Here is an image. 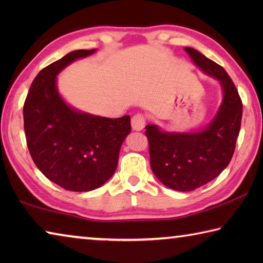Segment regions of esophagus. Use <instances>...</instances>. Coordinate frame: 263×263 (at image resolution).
<instances>
[{
    "instance_id": "esophagus-1",
    "label": "esophagus",
    "mask_w": 263,
    "mask_h": 263,
    "mask_svg": "<svg viewBox=\"0 0 263 263\" xmlns=\"http://www.w3.org/2000/svg\"><path fill=\"white\" fill-rule=\"evenodd\" d=\"M145 124H146V118L145 116L141 114L135 115L131 119V125L135 131H141L142 128L145 127Z\"/></svg>"
}]
</instances>
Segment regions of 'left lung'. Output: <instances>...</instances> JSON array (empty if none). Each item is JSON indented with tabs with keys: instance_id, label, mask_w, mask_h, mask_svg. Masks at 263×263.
I'll list each match as a JSON object with an SVG mask.
<instances>
[{
	"instance_id": "obj_1",
	"label": "left lung",
	"mask_w": 263,
	"mask_h": 263,
	"mask_svg": "<svg viewBox=\"0 0 263 263\" xmlns=\"http://www.w3.org/2000/svg\"><path fill=\"white\" fill-rule=\"evenodd\" d=\"M204 74L219 81L222 101L210 123L195 132H167L151 124L146 128L151 168L162 184L193 191L209 183L229 166L242 117V103L226 70L195 48L185 47Z\"/></svg>"
}]
</instances>
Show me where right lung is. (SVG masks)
Segmentation results:
<instances>
[{"mask_svg": "<svg viewBox=\"0 0 263 263\" xmlns=\"http://www.w3.org/2000/svg\"><path fill=\"white\" fill-rule=\"evenodd\" d=\"M96 50H77L42 69L26 96L23 117L26 144L35 166L48 180L70 191L100 188L115 174L130 116L106 118L68 105L57 77L75 60Z\"/></svg>", "mask_w": 263, "mask_h": 263, "instance_id": "1", "label": "right lung"}]
</instances>
